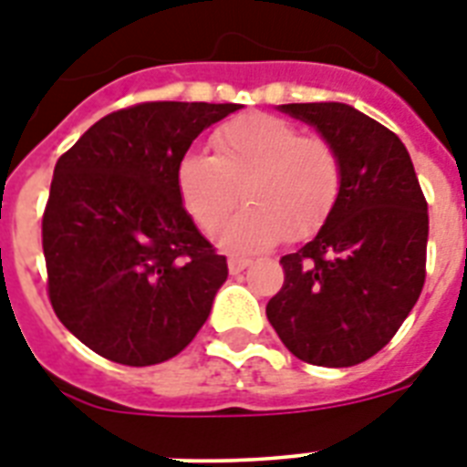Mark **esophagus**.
Here are the masks:
<instances>
[{
  "label": "esophagus",
  "instance_id": "1",
  "mask_svg": "<svg viewBox=\"0 0 467 467\" xmlns=\"http://www.w3.org/2000/svg\"><path fill=\"white\" fill-rule=\"evenodd\" d=\"M249 259H244V256H230V259H227V269H230V274H233V276H237V274H242V271L247 269L249 266Z\"/></svg>",
  "mask_w": 467,
  "mask_h": 467
}]
</instances>
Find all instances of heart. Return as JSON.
I'll list each match as a JSON object with an SVG mask.
<instances>
[{
    "label": "heart",
    "mask_w": 467,
    "mask_h": 467,
    "mask_svg": "<svg viewBox=\"0 0 467 467\" xmlns=\"http://www.w3.org/2000/svg\"><path fill=\"white\" fill-rule=\"evenodd\" d=\"M213 155L186 152L176 186L189 215L205 233H220L233 252H259L288 237H306L332 213L341 189V161L322 138L269 113L227 120L211 135Z\"/></svg>",
    "instance_id": "b5f03b06"
}]
</instances>
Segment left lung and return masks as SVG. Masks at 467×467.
Returning <instances> with one entry per match:
<instances>
[{
	"instance_id": "8db88e82",
	"label": "left lung",
	"mask_w": 467,
	"mask_h": 467,
	"mask_svg": "<svg viewBox=\"0 0 467 467\" xmlns=\"http://www.w3.org/2000/svg\"><path fill=\"white\" fill-rule=\"evenodd\" d=\"M337 150L341 189L325 225L281 259L266 317L293 356L347 368L378 354L420 298L429 213L398 135L339 101L281 104Z\"/></svg>"
}]
</instances>
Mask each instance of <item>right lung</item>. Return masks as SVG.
I'll return each instance as SVG.
<instances>
[{
	"mask_svg": "<svg viewBox=\"0 0 467 467\" xmlns=\"http://www.w3.org/2000/svg\"><path fill=\"white\" fill-rule=\"evenodd\" d=\"M240 104L150 101L109 113L57 160L43 215L55 315L91 351L155 366L189 347L227 278L176 167Z\"/></svg>",
	"mask_w": 467,
	"mask_h": 467,
	"instance_id": "right-lung-1",
	"label": "right lung"
}]
</instances>
